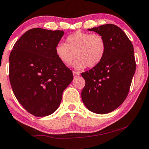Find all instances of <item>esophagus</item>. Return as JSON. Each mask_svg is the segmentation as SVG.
<instances>
[{"instance_id":"esophagus-1","label":"esophagus","mask_w":149,"mask_h":149,"mask_svg":"<svg viewBox=\"0 0 149 149\" xmlns=\"http://www.w3.org/2000/svg\"><path fill=\"white\" fill-rule=\"evenodd\" d=\"M79 74H79V72H75V71H73V75H74V77L79 76Z\"/></svg>"}]
</instances>
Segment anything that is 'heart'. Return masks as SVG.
Returning <instances> with one entry per match:
<instances>
[{"instance_id":"1","label":"heart","mask_w":149,"mask_h":149,"mask_svg":"<svg viewBox=\"0 0 149 149\" xmlns=\"http://www.w3.org/2000/svg\"><path fill=\"white\" fill-rule=\"evenodd\" d=\"M107 50L104 38L100 34L76 31L66 38V44L59 43L55 47L58 60L65 66L72 63L81 70L86 67L94 68L102 62Z\"/></svg>"}]
</instances>
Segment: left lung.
<instances>
[{
    "label": "left lung",
    "mask_w": 149,
    "mask_h": 149,
    "mask_svg": "<svg viewBox=\"0 0 149 149\" xmlns=\"http://www.w3.org/2000/svg\"><path fill=\"white\" fill-rule=\"evenodd\" d=\"M104 38L107 50L102 62L81 73L85 86L81 100L91 111L109 113L126 100L136 71L134 47L124 31L113 24L88 29Z\"/></svg>",
    "instance_id": "8db88e82"
}]
</instances>
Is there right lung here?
Here are the masks:
<instances>
[{
  "label": "right lung",
  "mask_w": 149,
  "mask_h": 149,
  "mask_svg": "<svg viewBox=\"0 0 149 149\" xmlns=\"http://www.w3.org/2000/svg\"><path fill=\"white\" fill-rule=\"evenodd\" d=\"M63 35L62 30L33 28L20 37L10 54L13 92L23 108L36 116L53 113L73 79L72 70L55 54Z\"/></svg>",
  "instance_id": "1"
}]
</instances>
